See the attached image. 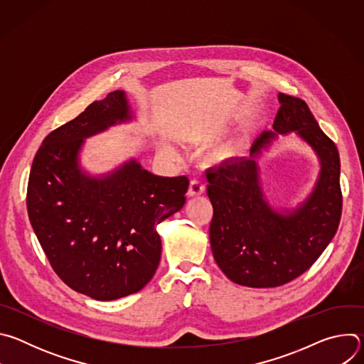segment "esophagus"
<instances>
[{"label": "esophagus", "mask_w": 364, "mask_h": 364, "mask_svg": "<svg viewBox=\"0 0 364 364\" xmlns=\"http://www.w3.org/2000/svg\"><path fill=\"white\" fill-rule=\"evenodd\" d=\"M203 193H204V184L200 180H191L187 190V196L197 197V196H201Z\"/></svg>", "instance_id": "1"}]
</instances>
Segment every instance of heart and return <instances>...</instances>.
<instances>
[{
	"label": "heart",
	"instance_id": "b5f03b06",
	"mask_svg": "<svg viewBox=\"0 0 364 364\" xmlns=\"http://www.w3.org/2000/svg\"><path fill=\"white\" fill-rule=\"evenodd\" d=\"M240 151V145L237 141H230L219 148H216L212 154H210V161L215 164H222L229 161L230 159L236 157Z\"/></svg>",
	"mask_w": 364,
	"mask_h": 364
}]
</instances>
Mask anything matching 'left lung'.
Instances as JSON below:
<instances>
[{
    "mask_svg": "<svg viewBox=\"0 0 364 364\" xmlns=\"http://www.w3.org/2000/svg\"><path fill=\"white\" fill-rule=\"evenodd\" d=\"M278 102L272 129L255 139L249 157L205 173L215 261L232 282L250 288L279 287L304 274L328 246L341 218L337 146L302 99L278 93ZM289 133L314 149L321 173L301 203L277 208L263 191L257 160L279 134Z\"/></svg>",
    "mask_w": 364,
    "mask_h": 364,
    "instance_id": "left-lung-1",
    "label": "left lung"
}]
</instances>
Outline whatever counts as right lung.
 Masks as SVG:
<instances>
[{
  "mask_svg": "<svg viewBox=\"0 0 364 364\" xmlns=\"http://www.w3.org/2000/svg\"><path fill=\"white\" fill-rule=\"evenodd\" d=\"M136 121L124 90L96 100L50 132L28 178L31 228L59 278L76 292L112 301L142 289L161 257L157 226L183 209L188 178L161 177L129 159L92 174L85 139Z\"/></svg>",
  "mask_w": 364,
  "mask_h": 364,
  "instance_id": "add662e5",
  "label": "right lung"
}]
</instances>
